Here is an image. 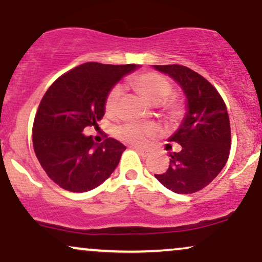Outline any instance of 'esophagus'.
I'll return each mask as SVG.
<instances>
[{
  "label": "esophagus",
  "mask_w": 262,
  "mask_h": 262,
  "mask_svg": "<svg viewBox=\"0 0 262 262\" xmlns=\"http://www.w3.org/2000/svg\"><path fill=\"white\" fill-rule=\"evenodd\" d=\"M134 149L137 150L138 152H139V154L143 156V158H146V156H148L149 154H150V150H148V149H144V148H139V146H134Z\"/></svg>",
  "instance_id": "1"
}]
</instances>
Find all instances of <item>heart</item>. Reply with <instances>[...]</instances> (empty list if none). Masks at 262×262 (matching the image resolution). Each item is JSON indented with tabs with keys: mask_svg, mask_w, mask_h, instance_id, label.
I'll return each instance as SVG.
<instances>
[{
	"mask_svg": "<svg viewBox=\"0 0 262 262\" xmlns=\"http://www.w3.org/2000/svg\"><path fill=\"white\" fill-rule=\"evenodd\" d=\"M132 83L137 89V91L143 96L145 101H148L151 104H159L164 102L170 96L172 87H171L170 81L162 75L158 73H143L138 76H135L132 80ZM122 89L119 86L113 87L110 93L107 95L106 107L107 113H113L116 110L117 103H118L119 97H121ZM170 112L172 114L177 113L179 107L175 103L167 104ZM155 132V128L152 125H140V124H127L124 127L119 128L117 130V135L121 138L122 140L128 141L132 144H141L145 139V137L151 135Z\"/></svg>",
	"mask_w": 262,
	"mask_h": 262,
	"instance_id": "b5f03b06",
	"label": "heart"
}]
</instances>
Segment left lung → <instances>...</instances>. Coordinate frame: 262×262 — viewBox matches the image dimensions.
<instances>
[{
    "mask_svg": "<svg viewBox=\"0 0 262 262\" xmlns=\"http://www.w3.org/2000/svg\"><path fill=\"white\" fill-rule=\"evenodd\" d=\"M169 75L186 97V113L169 141L180 144L170 152L166 172L155 175L161 185L175 193H193L206 187L225 166L230 150V122L223 98L217 90L182 65H152Z\"/></svg>",
    "mask_w": 262,
    "mask_h": 262,
    "instance_id": "left-lung-1",
    "label": "left lung"
}]
</instances>
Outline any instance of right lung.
Wrapping results in <instances>:
<instances>
[{"instance_id": "add662e5", "label": "right lung", "mask_w": 262, "mask_h": 262, "mask_svg": "<svg viewBox=\"0 0 262 262\" xmlns=\"http://www.w3.org/2000/svg\"><path fill=\"white\" fill-rule=\"evenodd\" d=\"M140 65L86 62L60 76L45 92L33 124V146L47 175L70 192H87L103 183L125 146L108 138L93 141L82 133L97 127L107 95L122 77Z\"/></svg>"}]
</instances>
